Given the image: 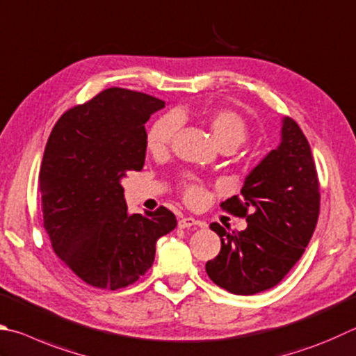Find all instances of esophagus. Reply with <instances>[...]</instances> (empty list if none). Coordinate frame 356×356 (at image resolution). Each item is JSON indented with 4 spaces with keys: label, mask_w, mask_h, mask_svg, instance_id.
<instances>
[{
    "label": "esophagus",
    "mask_w": 356,
    "mask_h": 356,
    "mask_svg": "<svg viewBox=\"0 0 356 356\" xmlns=\"http://www.w3.org/2000/svg\"><path fill=\"white\" fill-rule=\"evenodd\" d=\"M195 225H200V221H197V219L191 218V216H184L179 219L180 229H190V227H195Z\"/></svg>",
    "instance_id": "obj_1"
}]
</instances>
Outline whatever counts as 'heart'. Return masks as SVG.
I'll return each mask as SVG.
<instances>
[{"instance_id":"b5f03b06","label":"heart","mask_w":356,"mask_h":356,"mask_svg":"<svg viewBox=\"0 0 356 356\" xmlns=\"http://www.w3.org/2000/svg\"><path fill=\"white\" fill-rule=\"evenodd\" d=\"M179 116V115H177ZM176 115L168 113L160 116L152 122L146 134V146L154 154L165 152L170 149L174 138H176L179 120ZM207 122L213 132V137L222 147H235L244 143L248 138V121L244 116L232 108H216L207 115ZM182 196L186 204L197 205L204 199V186L199 180L188 177L180 184Z\"/></svg>"}]
</instances>
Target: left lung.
Here are the masks:
<instances>
[{
  "instance_id": "left-lung-1",
  "label": "left lung",
  "mask_w": 356,
  "mask_h": 356,
  "mask_svg": "<svg viewBox=\"0 0 356 356\" xmlns=\"http://www.w3.org/2000/svg\"><path fill=\"white\" fill-rule=\"evenodd\" d=\"M248 227L227 232L210 224L221 250L207 261L213 283L232 294L252 296L283 280L305 252L321 209L312 147L293 118L283 120L282 143L245 177L240 196L221 202Z\"/></svg>"
}]
</instances>
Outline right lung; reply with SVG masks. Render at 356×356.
<instances>
[{"label": "right lung", "instance_id": "1", "mask_svg": "<svg viewBox=\"0 0 356 356\" xmlns=\"http://www.w3.org/2000/svg\"><path fill=\"white\" fill-rule=\"evenodd\" d=\"M165 107L154 96L112 87L71 107L44 147L38 188L43 227L56 255L88 285L120 289L152 266L156 243L176 227V215H129L121 179L141 171L146 121Z\"/></svg>", "mask_w": 356, "mask_h": 356}]
</instances>
